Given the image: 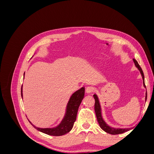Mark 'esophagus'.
Here are the masks:
<instances>
[{"label": "esophagus", "instance_id": "1", "mask_svg": "<svg viewBox=\"0 0 154 154\" xmlns=\"http://www.w3.org/2000/svg\"><path fill=\"white\" fill-rule=\"evenodd\" d=\"M95 88L94 87H93L92 86H90V87H88L87 88H86V92L87 93V94H90V93H92L94 91Z\"/></svg>", "mask_w": 154, "mask_h": 154}]
</instances>
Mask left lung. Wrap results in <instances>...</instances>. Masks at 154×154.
Segmentation results:
<instances>
[{"mask_svg": "<svg viewBox=\"0 0 154 154\" xmlns=\"http://www.w3.org/2000/svg\"><path fill=\"white\" fill-rule=\"evenodd\" d=\"M134 63L135 64V66L137 68V69L140 71V73L141 74V76L143 80V86L146 88L145 84H144V74L143 72V70L141 68V67L139 66V65L138 64L137 62L136 61L135 59H133ZM94 96V98L95 100V104H94V110H95V113L96 116L97 118V122H98L100 127L101 128L104 130V131L106 133H109L110 134H112V135H116V134H123L125 132L128 131L130 130V128H116L114 127H110V126L107 124L102 117V114H101V105L100 103V101L98 99V97L96 94L93 95ZM147 99V92H146V96H145V101H146Z\"/></svg>", "mask_w": 154, "mask_h": 154, "instance_id": "8db88e82", "label": "left lung"}]
</instances>
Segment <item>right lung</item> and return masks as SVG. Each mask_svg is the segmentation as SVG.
Here are the masks:
<instances>
[{"instance_id": "1", "label": "right lung", "mask_w": 154, "mask_h": 154, "mask_svg": "<svg viewBox=\"0 0 154 154\" xmlns=\"http://www.w3.org/2000/svg\"><path fill=\"white\" fill-rule=\"evenodd\" d=\"M25 74V72H24ZM85 95V88L82 87L80 89L78 90L75 92H74L72 96L70 97L68 101L66 113L63 118L62 119L61 123L58 126L53 128H39L36 127L34 125H32L31 122L29 123L32 125L38 131L46 134L49 136H63L64 134L71 131L73 127L74 123L76 119V116L78 113V110L80 106L82 101ZM21 96L23 97L22 94V86L21 88Z\"/></svg>"}]
</instances>
